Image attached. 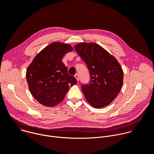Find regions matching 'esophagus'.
<instances>
[{
	"mask_svg": "<svg viewBox=\"0 0 154 154\" xmlns=\"http://www.w3.org/2000/svg\"><path fill=\"white\" fill-rule=\"evenodd\" d=\"M75 79H77V81H79V75H78V74H75Z\"/></svg>",
	"mask_w": 154,
	"mask_h": 154,
	"instance_id": "34e87169",
	"label": "esophagus"
}]
</instances>
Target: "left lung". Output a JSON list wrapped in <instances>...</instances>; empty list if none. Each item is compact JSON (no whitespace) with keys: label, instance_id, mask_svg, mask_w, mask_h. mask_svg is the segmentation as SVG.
Listing matches in <instances>:
<instances>
[{"label":"left lung","instance_id":"obj_1","mask_svg":"<svg viewBox=\"0 0 154 154\" xmlns=\"http://www.w3.org/2000/svg\"><path fill=\"white\" fill-rule=\"evenodd\" d=\"M74 48L87 65L90 83L82 86L86 100L95 108L110 104L119 93L124 72L116 58L94 42H80Z\"/></svg>","mask_w":154,"mask_h":154}]
</instances>
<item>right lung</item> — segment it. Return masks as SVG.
Here are the masks:
<instances>
[{
    "instance_id": "obj_1",
    "label": "right lung",
    "mask_w": 154,
    "mask_h": 154,
    "mask_svg": "<svg viewBox=\"0 0 154 154\" xmlns=\"http://www.w3.org/2000/svg\"><path fill=\"white\" fill-rule=\"evenodd\" d=\"M72 50L69 44L53 42L41 51L28 66L26 79L29 90L42 105L56 106L64 99L69 86L77 83L61 61Z\"/></svg>"
}]
</instances>
